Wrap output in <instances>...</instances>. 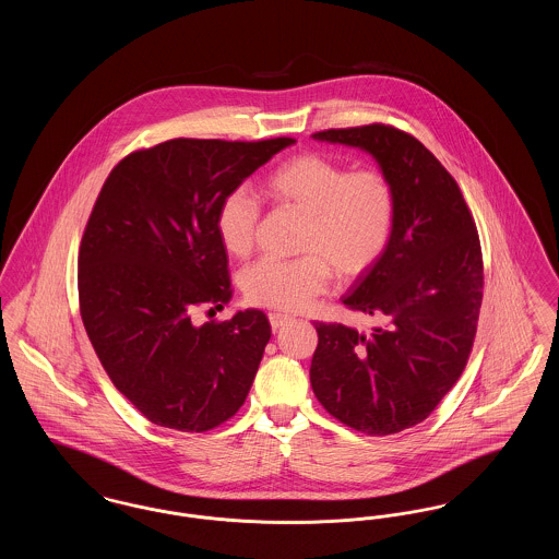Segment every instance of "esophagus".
Listing matches in <instances>:
<instances>
[{
    "label": "esophagus",
    "mask_w": 559,
    "mask_h": 559,
    "mask_svg": "<svg viewBox=\"0 0 559 559\" xmlns=\"http://www.w3.org/2000/svg\"><path fill=\"white\" fill-rule=\"evenodd\" d=\"M267 319H270V324H272V329L276 331V329H281L285 322H289V317L287 314H281V312H270L267 314Z\"/></svg>",
    "instance_id": "1"
}]
</instances>
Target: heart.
<instances>
[{
	"instance_id": "obj_1",
	"label": "heart",
	"mask_w": 559,
	"mask_h": 559,
	"mask_svg": "<svg viewBox=\"0 0 559 559\" xmlns=\"http://www.w3.org/2000/svg\"><path fill=\"white\" fill-rule=\"evenodd\" d=\"M264 192L281 207L306 217L297 251L304 258H264L240 274L247 301L274 310H301L329 287L331 272L349 281L385 251L396 219V194L379 169L349 171L319 153L297 155L278 165ZM260 205L253 194L230 190L215 213L224 249L245 258L255 240Z\"/></svg>"
}]
</instances>
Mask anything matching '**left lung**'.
Instances as JSON below:
<instances>
[{
  "label": "left lung",
  "instance_id": "1",
  "mask_svg": "<svg viewBox=\"0 0 559 559\" xmlns=\"http://www.w3.org/2000/svg\"><path fill=\"white\" fill-rule=\"evenodd\" d=\"M312 138L369 153L394 187L396 219L381 258L342 297L383 324L360 333L317 322L310 383L342 424L399 433L427 419L467 365L484 287L478 230L451 174L417 138L379 123Z\"/></svg>",
  "mask_w": 559,
  "mask_h": 559
}]
</instances>
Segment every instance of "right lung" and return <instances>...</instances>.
Here are the masks:
<instances>
[{"instance_id":"right-lung-1","label":"right lung","mask_w":559,"mask_h":559,"mask_svg":"<svg viewBox=\"0 0 559 559\" xmlns=\"http://www.w3.org/2000/svg\"><path fill=\"white\" fill-rule=\"evenodd\" d=\"M293 142L167 140L119 160L98 194L81 239V319L115 388L155 426L207 431L251 390L266 314H192L233 297L215 230L222 199Z\"/></svg>"}]
</instances>
